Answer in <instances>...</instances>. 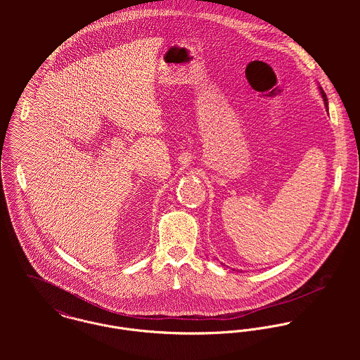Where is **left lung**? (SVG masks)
Segmentation results:
<instances>
[{
	"instance_id": "1",
	"label": "left lung",
	"mask_w": 360,
	"mask_h": 360,
	"mask_svg": "<svg viewBox=\"0 0 360 360\" xmlns=\"http://www.w3.org/2000/svg\"><path fill=\"white\" fill-rule=\"evenodd\" d=\"M319 90H320V94H321V98H323V101H324V105H326V108L328 106V103H327V96H326V93L323 91V89L319 86Z\"/></svg>"
}]
</instances>
